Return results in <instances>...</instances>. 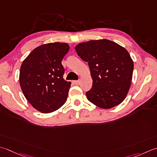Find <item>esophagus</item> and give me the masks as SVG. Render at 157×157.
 <instances>
[{
  "label": "esophagus",
  "instance_id": "esophagus-1",
  "mask_svg": "<svg viewBox=\"0 0 157 157\" xmlns=\"http://www.w3.org/2000/svg\"><path fill=\"white\" fill-rule=\"evenodd\" d=\"M73 83L74 84H75V85H78V84H79V80H75V81H73Z\"/></svg>",
  "mask_w": 157,
  "mask_h": 157
}]
</instances>
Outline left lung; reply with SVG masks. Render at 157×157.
Instances as JSON below:
<instances>
[{"label":"left lung","instance_id":"8db88e82","mask_svg":"<svg viewBox=\"0 0 157 157\" xmlns=\"http://www.w3.org/2000/svg\"><path fill=\"white\" fill-rule=\"evenodd\" d=\"M75 49L88 63L93 79L92 88L86 93L88 100L103 109L121 103L129 90L134 67L127 50L107 39L81 43Z\"/></svg>","mask_w":157,"mask_h":157}]
</instances>
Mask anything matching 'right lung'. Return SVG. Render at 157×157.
I'll list each match as a JSON object with an SVG mask.
<instances>
[{"mask_svg":"<svg viewBox=\"0 0 157 157\" xmlns=\"http://www.w3.org/2000/svg\"><path fill=\"white\" fill-rule=\"evenodd\" d=\"M69 50L65 43H50L33 50L20 67V84L32 106L51 113L66 102L71 82L63 79L62 60Z\"/></svg>","mask_w":157,"mask_h":157,"instance_id":"obj_1","label":"right lung"}]
</instances>
